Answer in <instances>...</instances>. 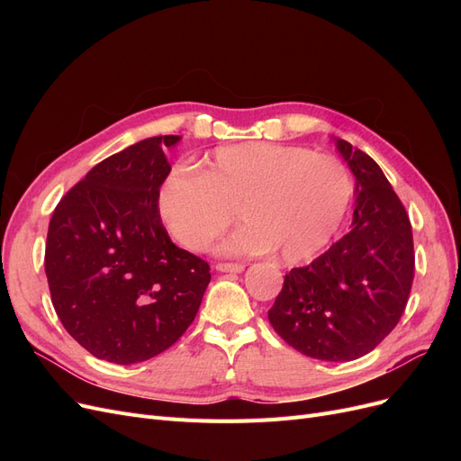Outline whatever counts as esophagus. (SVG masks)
I'll list each match as a JSON object with an SVG mask.
<instances>
[{
  "label": "esophagus",
  "instance_id": "34e87169",
  "mask_svg": "<svg viewBox=\"0 0 461 461\" xmlns=\"http://www.w3.org/2000/svg\"><path fill=\"white\" fill-rule=\"evenodd\" d=\"M217 271H221V273H242L244 265L242 263H217Z\"/></svg>",
  "mask_w": 461,
  "mask_h": 461
}]
</instances>
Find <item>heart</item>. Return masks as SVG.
<instances>
[{
    "label": "heart",
    "mask_w": 461,
    "mask_h": 461,
    "mask_svg": "<svg viewBox=\"0 0 461 461\" xmlns=\"http://www.w3.org/2000/svg\"><path fill=\"white\" fill-rule=\"evenodd\" d=\"M354 198L348 167L329 153L273 142L217 148L205 171L176 165L159 186V215L173 239L202 252L234 221L221 244L229 256L276 254L285 265L313 259L330 244Z\"/></svg>",
    "instance_id": "b5f03b06"
}]
</instances>
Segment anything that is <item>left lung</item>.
<instances>
[{"instance_id":"obj_1","label":"left lung","mask_w":461,"mask_h":461,"mask_svg":"<svg viewBox=\"0 0 461 461\" xmlns=\"http://www.w3.org/2000/svg\"><path fill=\"white\" fill-rule=\"evenodd\" d=\"M356 176L352 230L308 267H294L269 323L303 356L352 361L375 350L406 310L415 271L406 209L366 151L337 140Z\"/></svg>"}]
</instances>
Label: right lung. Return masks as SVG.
<instances>
[{
	"mask_svg": "<svg viewBox=\"0 0 461 461\" xmlns=\"http://www.w3.org/2000/svg\"><path fill=\"white\" fill-rule=\"evenodd\" d=\"M153 136L97 163L55 207L46 242L51 303L97 359L131 366L173 346L212 281L202 258L169 239L159 186L171 165Z\"/></svg>",
	"mask_w": 461,
	"mask_h": 461,
	"instance_id": "right-lung-1",
	"label": "right lung"
}]
</instances>
